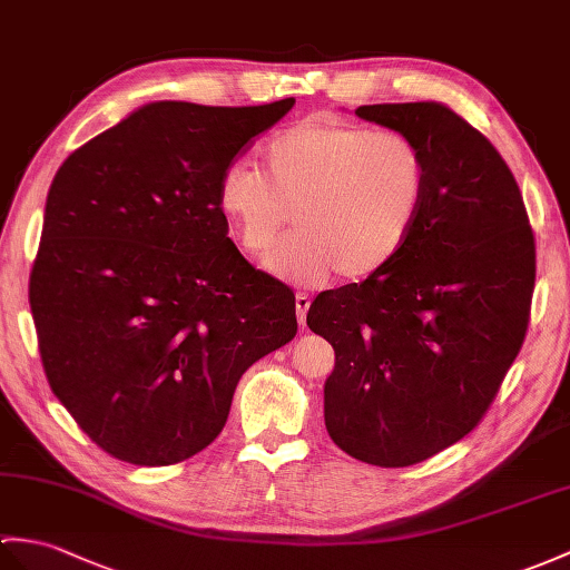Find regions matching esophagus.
I'll use <instances>...</instances> for the list:
<instances>
[{"label":"esophagus","instance_id":"34e87169","mask_svg":"<svg viewBox=\"0 0 570 570\" xmlns=\"http://www.w3.org/2000/svg\"><path fill=\"white\" fill-rule=\"evenodd\" d=\"M308 308H311V296L303 294V291H298V294H296V315H298L301 325H306Z\"/></svg>","mask_w":570,"mask_h":570}]
</instances>
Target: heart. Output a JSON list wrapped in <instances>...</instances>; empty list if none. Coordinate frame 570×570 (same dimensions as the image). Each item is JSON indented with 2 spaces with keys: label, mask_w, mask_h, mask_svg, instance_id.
I'll use <instances>...</instances> for the list:
<instances>
[{
  "label": "heart",
  "mask_w": 570,
  "mask_h": 570,
  "mask_svg": "<svg viewBox=\"0 0 570 570\" xmlns=\"http://www.w3.org/2000/svg\"><path fill=\"white\" fill-rule=\"evenodd\" d=\"M262 169H223L216 206L243 253L259 257L291 223L296 233L267 267L303 284L330 274L360 282L401 255L428 198L420 145L399 130L315 116L284 128L262 148Z\"/></svg>",
  "instance_id": "obj_1"
}]
</instances>
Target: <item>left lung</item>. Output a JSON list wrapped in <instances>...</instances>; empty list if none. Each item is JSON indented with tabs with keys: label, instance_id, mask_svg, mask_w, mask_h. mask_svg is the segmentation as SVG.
<instances>
[{
	"label": "left lung",
	"instance_id": "8db88e82",
	"mask_svg": "<svg viewBox=\"0 0 570 570\" xmlns=\"http://www.w3.org/2000/svg\"><path fill=\"white\" fill-rule=\"evenodd\" d=\"M354 114L420 145L428 198L401 255L317 294L306 323L335 350L330 440L401 469L464 440L495 401L527 335L537 249L510 167L456 111L410 101Z\"/></svg>",
	"mask_w": 570,
	"mask_h": 570
}]
</instances>
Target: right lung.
<instances>
[{"instance_id": "right-lung-1", "label": "right lung", "mask_w": 570, "mask_h": 570, "mask_svg": "<svg viewBox=\"0 0 570 570\" xmlns=\"http://www.w3.org/2000/svg\"><path fill=\"white\" fill-rule=\"evenodd\" d=\"M296 99L155 101L50 184L29 303L43 372L91 442L169 466L216 440L237 381L296 337V296L255 269L216 206L223 169Z\"/></svg>"}]
</instances>
